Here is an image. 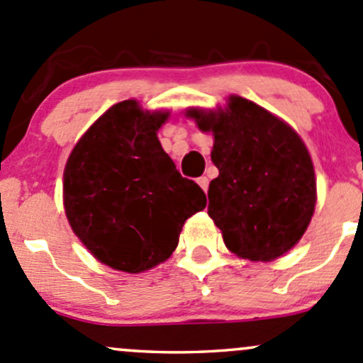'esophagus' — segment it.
<instances>
[{
	"mask_svg": "<svg viewBox=\"0 0 363 363\" xmlns=\"http://www.w3.org/2000/svg\"><path fill=\"white\" fill-rule=\"evenodd\" d=\"M198 184H200V188L203 189L205 193H207V189H208V177H200V179H198Z\"/></svg>",
	"mask_w": 363,
	"mask_h": 363,
	"instance_id": "esophagus-1",
	"label": "esophagus"
}]
</instances>
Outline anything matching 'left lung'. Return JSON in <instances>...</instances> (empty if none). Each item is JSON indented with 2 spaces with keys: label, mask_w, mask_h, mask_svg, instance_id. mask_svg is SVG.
<instances>
[{
  "label": "left lung",
  "mask_w": 363,
  "mask_h": 363,
  "mask_svg": "<svg viewBox=\"0 0 363 363\" xmlns=\"http://www.w3.org/2000/svg\"><path fill=\"white\" fill-rule=\"evenodd\" d=\"M212 132L219 175L208 186V216L238 257L268 262L289 252L310 224L316 203L311 156L284 120L231 95L226 109H188Z\"/></svg>",
  "instance_id": "1"
}]
</instances>
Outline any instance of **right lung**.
I'll list each match as a JSON object with an SVG mask.
<instances>
[{
	"label": "right lung",
	"mask_w": 363,
	"mask_h": 363,
	"mask_svg": "<svg viewBox=\"0 0 363 363\" xmlns=\"http://www.w3.org/2000/svg\"><path fill=\"white\" fill-rule=\"evenodd\" d=\"M167 111L114 104L83 133L64 169V208L74 235L113 269L140 273L167 261L207 196L182 177L156 132Z\"/></svg>",
	"instance_id": "1"
}]
</instances>
